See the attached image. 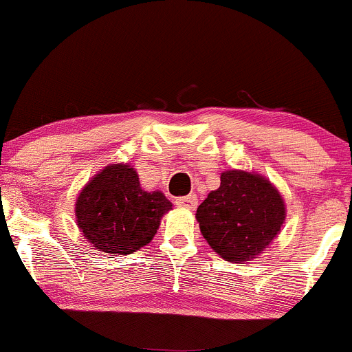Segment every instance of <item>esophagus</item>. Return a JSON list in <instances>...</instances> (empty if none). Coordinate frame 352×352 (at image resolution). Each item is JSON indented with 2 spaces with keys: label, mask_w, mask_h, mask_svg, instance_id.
Returning <instances> with one entry per match:
<instances>
[{
  "label": "esophagus",
  "mask_w": 352,
  "mask_h": 352,
  "mask_svg": "<svg viewBox=\"0 0 352 352\" xmlns=\"http://www.w3.org/2000/svg\"><path fill=\"white\" fill-rule=\"evenodd\" d=\"M175 204L179 205L182 208H187V210H195L197 205H199V199H197L195 193L187 197H180V199L175 200Z\"/></svg>",
  "instance_id": "obj_1"
}]
</instances>
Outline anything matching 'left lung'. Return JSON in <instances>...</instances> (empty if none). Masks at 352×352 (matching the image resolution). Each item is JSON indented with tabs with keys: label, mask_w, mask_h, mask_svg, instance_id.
<instances>
[{
	"label": "left lung",
	"mask_w": 352,
	"mask_h": 352,
	"mask_svg": "<svg viewBox=\"0 0 352 352\" xmlns=\"http://www.w3.org/2000/svg\"><path fill=\"white\" fill-rule=\"evenodd\" d=\"M195 217L213 252L233 263H250L281 232L286 205L266 177L233 168L221 173L220 187L208 193Z\"/></svg>",
	"instance_id": "obj_1"
}]
</instances>
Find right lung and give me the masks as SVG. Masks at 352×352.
<instances>
[{
  "mask_svg": "<svg viewBox=\"0 0 352 352\" xmlns=\"http://www.w3.org/2000/svg\"><path fill=\"white\" fill-rule=\"evenodd\" d=\"M168 210L172 201L160 190L145 192L129 164H111L96 173L74 205L76 223L87 243L114 256L151 243Z\"/></svg>",
  "mask_w": 352,
  "mask_h": 352,
  "instance_id": "1",
  "label": "right lung"
}]
</instances>
